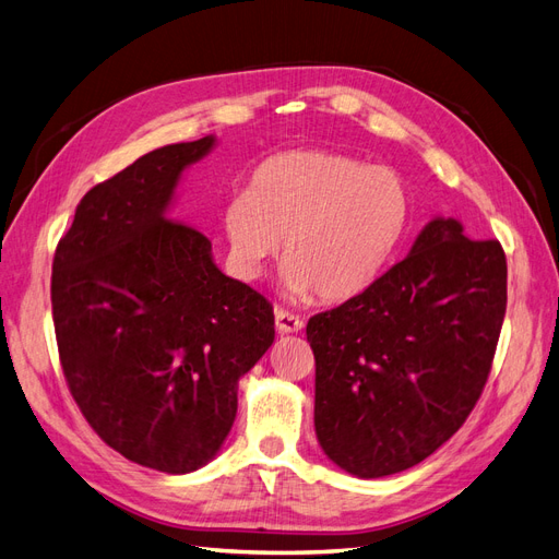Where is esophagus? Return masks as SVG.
I'll use <instances>...</instances> for the list:
<instances>
[{"mask_svg":"<svg viewBox=\"0 0 559 559\" xmlns=\"http://www.w3.org/2000/svg\"><path fill=\"white\" fill-rule=\"evenodd\" d=\"M275 326H277V333L286 335V333H298L302 331V319L286 312V310H275Z\"/></svg>","mask_w":559,"mask_h":559,"instance_id":"34e87169","label":"esophagus"}]
</instances>
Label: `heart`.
Here are the masks:
<instances>
[{
    "mask_svg": "<svg viewBox=\"0 0 559 559\" xmlns=\"http://www.w3.org/2000/svg\"><path fill=\"white\" fill-rule=\"evenodd\" d=\"M408 222L411 193L394 170L335 151L267 158L222 207L233 273L259 280L284 245L282 289L296 300L361 296L394 259Z\"/></svg>",
    "mask_w": 559,
    "mask_h": 559,
    "instance_id": "obj_1",
    "label": "heart"
}]
</instances>
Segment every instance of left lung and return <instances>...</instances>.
Returning a JSON list of instances; mask_svg holds the SVG:
<instances>
[{"label":"left lung","instance_id":"left-lung-1","mask_svg":"<svg viewBox=\"0 0 559 559\" xmlns=\"http://www.w3.org/2000/svg\"><path fill=\"white\" fill-rule=\"evenodd\" d=\"M506 314V257L433 216L361 296L308 321L314 431L329 460L382 478L427 460L480 399Z\"/></svg>","mask_w":559,"mask_h":559}]
</instances>
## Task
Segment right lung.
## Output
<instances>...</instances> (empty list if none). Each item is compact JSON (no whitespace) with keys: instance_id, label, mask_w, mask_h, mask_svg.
Returning <instances> with one entry per match:
<instances>
[{"instance_id":"add662e5","label":"right lung","mask_w":559,"mask_h":559,"mask_svg":"<svg viewBox=\"0 0 559 559\" xmlns=\"http://www.w3.org/2000/svg\"><path fill=\"white\" fill-rule=\"evenodd\" d=\"M214 134L148 151L81 198L50 302L60 364L88 425L126 460L191 473L222 450L238 382L275 341L273 306L226 277L173 222L183 173Z\"/></svg>"}]
</instances>
